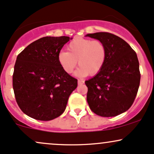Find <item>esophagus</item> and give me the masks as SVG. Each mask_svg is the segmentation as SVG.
Returning a JSON list of instances; mask_svg holds the SVG:
<instances>
[{
    "label": "esophagus",
    "mask_w": 154,
    "mask_h": 154,
    "mask_svg": "<svg viewBox=\"0 0 154 154\" xmlns=\"http://www.w3.org/2000/svg\"><path fill=\"white\" fill-rule=\"evenodd\" d=\"M78 85H82L83 83H84V81H82V80H80V79H78Z\"/></svg>",
    "instance_id": "1"
}]
</instances>
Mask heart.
Wrapping results in <instances>:
<instances>
[{"label":"heart","mask_w":154,"mask_h":154,"mask_svg":"<svg viewBox=\"0 0 154 154\" xmlns=\"http://www.w3.org/2000/svg\"><path fill=\"white\" fill-rule=\"evenodd\" d=\"M67 51H61L58 54V62L66 74H72L77 66L79 67L76 75L86 77L96 75L105 64L107 50L105 44L98 40L78 38L67 45Z\"/></svg>","instance_id":"obj_1"}]
</instances>
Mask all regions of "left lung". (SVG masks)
I'll list each match as a JSON object with an SVG mask.
<instances>
[{
    "label": "left lung",
    "mask_w": 154,
    "mask_h": 154,
    "mask_svg": "<svg viewBox=\"0 0 154 154\" xmlns=\"http://www.w3.org/2000/svg\"><path fill=\"white\" fill-rule=\"evenodd\" d=\"M86 36L102 41L107 50L101 71L85 82L88 105L98 116L119 115L131 107L138 91L140 73L137 54L123 39L111 33L101 32Z\"/></svg>",
    "instance_id": "8db88e82"
}]
</instances>
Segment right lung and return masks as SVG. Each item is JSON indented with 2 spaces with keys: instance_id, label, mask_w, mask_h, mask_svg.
<instances>
[{
  "instance_id": "add662e5",
  "label": "right lung",
  "mask_w": 154,
  "mask_h": 154,
  "mask_svg": "<svg viewBox=\"0 0 154 154\" xmlns=\"http://www.w3.org/2000/svg\"><path fill=\"white\" fill-rule=\"evenodd\" d=\"M69 39L44 37L17 56L13 74L15 98L21 110L33 119L50 121L61 115L77 87V79L58 62V54Z\"/></svg>"
}]
</instances>
